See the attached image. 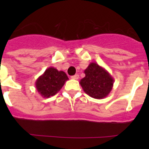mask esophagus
Masks as SVG:
<instances>
[{
    "label": "esophagus",
    "instance_id": "obj_1",
    "mask_svg": "<svg viewBox=\"0 0 149 149\" xmlns=\"http://www.w3.org/2000/svg\"><path fill=\"white\" fill-rule=\"evenodd\" d=\"M78 78H79V75L77 74H74V75H73L72 77V79H74V80H77Z\"/></svg>",
    "mask_w": 149,
    "mask_h": 149
}]
</instances>
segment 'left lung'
Here are the masks:
<instances>
[{"instance_id":"left-lung-1","label":"left lung","mask_w":149,"mask_h":149,"mask_svg":"<svg viewBox=\"0 0 149 149\" xmlns=\"http://www.w3.org/2000/svg\"><path fill=\"white\" fill-rule=\"evenodd\" d=\"M84 74L80 84L85 93L96 99L106 98L113 86L114 79L110 74L95 63H89Z\"/></svg>"}]
</instances>
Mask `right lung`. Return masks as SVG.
Returning a JSON list of instances; mask_svg holds the SVG:
<instances>
[{"instance_id": "1", "label": "right lung", "mask_w": 149, "mask_h": 149, "mask_svg": "<svg viewBox=\"0 0 149 149\" xmlns=\"http://www.w3.org/2000/svg\"><path fill=\"white\" fill-rule=\"evenodd\" d=\"M68 80L65 72L49 67L36 81V88L43 98H50L58 93Z\"/></svg>"}]
</instances>
